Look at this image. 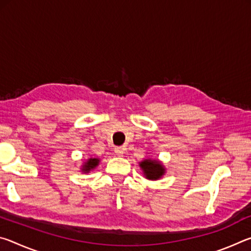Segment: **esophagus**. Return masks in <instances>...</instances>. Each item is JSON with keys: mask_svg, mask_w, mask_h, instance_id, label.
Returning <instances> with one entry per match:
<instances>
[{"mask_svg": "<svg viewBox=\"0 0 251 251\" xmlns=\"http://www.w3.org/2000/svg\"><path fill=\"white\" fill-rule=\"evenodd\" d=\"M124 151H125V148H124V147H116V148H115L116 155L120 156V157L124 155Z\"/></svg>", "mask_w": 251, "mask_h": 251, "instance_id": "1", "label": "esophagus"}]
</instances>
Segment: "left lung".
I'll use <instances>...</instances> for the list:
<instances>
[{"instance_id": "obj_1", "label": "left lung", "mask_w": 251, "mask_h": 251, "mask_svg": "<svg viewBox=\"0 0 251 251\" xmlns=\"http://www.w3.org/2000/svg\"><path fill=\"white\" fill-rule=\"evenodd\" d=\"M139 167L143 169V173L147 179L156 180L161 178L165 174V167L160 161L156 159H145L139 163Z\"/></svg>"}]
</instances>
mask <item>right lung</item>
Masks as SVG:
<instances>
[{
  "mask_svg": "<svg viewBox=\"0 0 251 251\" xmlns=\"http://www.w3.org/2000/svg\"><path fill=\"white\" fill-rule=\"evenodd\" d=\"M99 164H100L99 158H88L86 160V163H84V165L82 166V172L83 173H90L96 166H99Z\"/></svg>",
  "mask_w": 251,
  "mask_h": 251,
  "instance_id": "1",
  "label": "right lung"
}]
</instances>
